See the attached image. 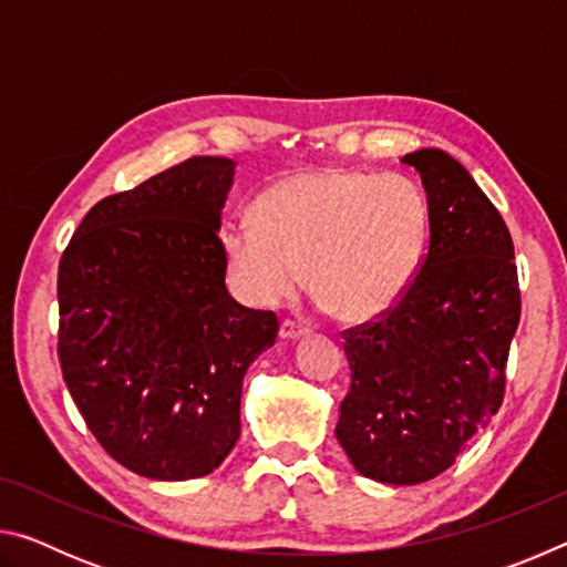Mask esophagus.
Wrapping results in <instances>:
<instances>
[{
	"label": "esophagus",
	"mask_w": 567,
	"mask_h": 567,
	"mask_svg": "<svg viewBox=\"0 0 567 567\" xmlns=\"http://www.w3.org/2000/svg\"><path fill=\"white\" fill-rule=\"evenodd\" d=\"M307 332H310V328H307V324H302V322L285 320V322L280 324V338H282V340H300V338H305Z\"/></svg>",
	"instance_id": "1"
}]
</instances>
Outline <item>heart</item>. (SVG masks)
Instances as JSON below:
<instances>
[{"instance_id":"obj_1","label":"heart","mask_w":567,"mask_h":567,"mask_svg":"<svg viewBox=\"0 0 567 567\" xmlns=\"http://www.w3.org/2000/svg\"><path fill=\"white\" fill-rule=\"evenodd\" d=\"M219 239L247 302L280 307L310 277L324 307L364 322L398 305L415 280L427 203L408 177L312 169L267 187L252 217L229 219Z\"/></svg>"}]
</instances>
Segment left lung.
<instances>
[{
  "mask_svg": "<svg viewBox=\"0 0 567 567\" xmlns=\"http://www.w3.org/2000/svg\"><path fill=\"white\" fill-rule=\"evenodd\" d=\"M402 162L427 195V255L395 307L344 330L352 382L334 435L360 475L417 485L501 410L520 287L505 219L470 172L443 150Z\"/></svg>",
  "mask_w": 567,
  "mask_h": 567,
  "instance_id": "8db88e82",
  "label": "left lung"
}]
</instances>
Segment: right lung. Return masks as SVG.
Wrapping results in <instances>:
<instances>
[{
    "label": "right lung",
    "mask_w": 567,
    "mask_h": 567,
    "mask_svg": "<svg viewBox=\"0 0 567 567\" xmlns=\"http://www.w3.org/2000/svg\"><path fill=\"white\" fill-rule=\"evenodd\" d=\"M233 177V159L189 157L104 197L60 260L66 390L97 443L150 480L223 465L245 372L280 328L227 292L217 233Z\"/></svg>",
    "instance_id": "right-lung-1"
}]
</instances>
